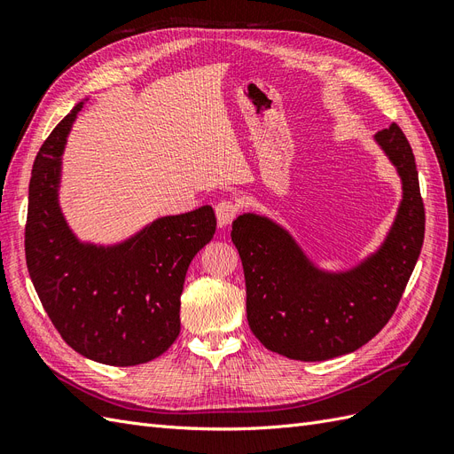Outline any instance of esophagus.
I'll list each match as a JSON object with an SVG mask.
<instances>
[{
  "label": "esophagus",
  "mask_w": 454,
  "mask_h": 454,
  "mask_svg": "<svg viewBox=\"0 0 454 454\" xmlns=\"http://www.w3.org/2000/svg\"><path fill=\"white\" fill-rule=\"evenodd\" d=\"M239 212H240V206L232 200H222L215 204V217H217V223L222 227L229 225L232 219L239 215Z\"/></svg>",
  "instance_id": "1"
}]
</instances>
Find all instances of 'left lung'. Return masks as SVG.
I'll list each match as a JSON object with an SVG mask.
<instances>
[{
    "label": "left lung",
    "mask_w": 454,
    "mask_h": 454,
    "mask_svg": "<svg viewBox=\"0 0 454 454\" xmlns=\"http://www.w3.org/2000/svg\"><path fill=\"white\" fill-rule=\"evenodd\" d=\"M375 138L402 176L403 200L387 242L360 267L320 272L269 219L244 214L232 222L250 329L286 358L322 362L364 347L392 318L417 265L426 215L413 149L395 122Z\"/></svg>",
    "instance_id": "8db88e82"
}]
</instances>
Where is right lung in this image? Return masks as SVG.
I'll return each mask as SVG.
<instances>
[{"label":"right lung","instance_id":"right-lung-1","mask_svg":"<svg viewBox=\"0 0 454 454\" xmlns=\"http://www.w3.org/2000/svg\"><path fill=\"white\" fill-rule=\"evenodd\" d=\"M81 104L66 115L34 160L24 252L52 325L89 360L127 367L155 360L180 335L185 272L215 232L212 206L160 217L115 246H83L59 210L60 155Z\"/></svg>","mask_w":454,"mask_h":454}]
</instances>
